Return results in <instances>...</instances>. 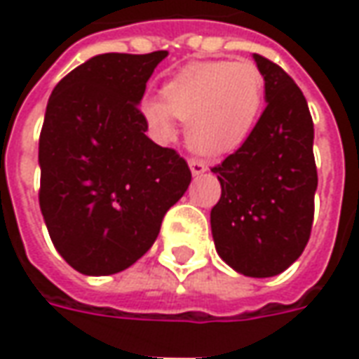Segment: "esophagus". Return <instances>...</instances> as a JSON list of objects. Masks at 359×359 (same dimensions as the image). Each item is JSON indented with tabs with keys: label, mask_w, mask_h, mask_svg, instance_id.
I'll return each instance as SVG.
<instances>
[{
	"label": "esophagus",
	"mask_w": 359,
	"mask_h": 359,
	"mask_svg": "<svg viewBox=\"0 0 359 359\" xmlns=\"http://www.w3.org/2000/svg\"><path fill=\"white\" fill-rule=\"evenodd\" d=\"M188 165H190V171H192V175H202V172L208 171V165L203 163V161H200V159H190L188 161Z\"/></svg>",
	"instance_id": "1"
}]
</instances>
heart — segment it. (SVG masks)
Returning a JSON list of instances; mask_svg holds the SVG:
<instances>
[{"instance_id": "obj_1", "label": "heart", "mask_w": 359, "mask_h": 359, "mask_svg": "<svg viewBox=\"0 0 359 359\" xmlns=\"http://www.w3.org/2000/svg\"><path fill=\"white\" fill-rule=\"evenodd\" d=\"M265 102L264 73L254 61H198L182 67L148 97L142 115L159 136H171L172 117L188 121L187 142L203 156H223L241 148L256 128Z\"/></svg>"}]
</instances>
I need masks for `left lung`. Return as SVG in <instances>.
I'll use <instances>...</instances> for the list:
<instances>
[{"label":"left lung","mask_w":359,"mask_h":359,"mask_svg":"<svg viewBox=\"0 0 359 359\" xmlns=\"http://www.w3.org/2000/svg\"><path fill=\"white\" fill-rule=\"evenodd\" d=\"M267 107L241 148L211 167L221 198L211 233L221 259L246 277H275L302 256L313 225L317 167L308 102L264 55Z\"/></svg>","instance_id":"1"}]
</instances>
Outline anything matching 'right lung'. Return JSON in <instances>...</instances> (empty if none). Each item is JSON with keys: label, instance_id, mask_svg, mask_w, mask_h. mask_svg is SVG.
<instances>
[{"label": "right lung", "instance_id": "obj_1", "mask_svg": "<svg viewBox=\"0 0 359 359\" xmlns=\"http://www.w3.org/2000/svg\"><path fill=\"white\" fill-rule=\"evenodd\" d=\"M167 51L103 53L57 82L40 133V210L53 246L84 275H113L156 242L192 180L184 157L146 136L138 109Z\"/></svg>", "mask_w": 359, "mask_h": 359}]
</instances>
